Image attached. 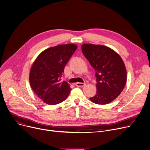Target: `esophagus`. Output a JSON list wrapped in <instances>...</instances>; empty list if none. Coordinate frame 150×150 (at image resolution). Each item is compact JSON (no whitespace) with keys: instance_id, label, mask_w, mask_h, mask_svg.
<instances>
[{"instance_id":"1","label":"esophagus","mask_w":150,"mask_h":150,"mask_svg":"<svg viewBox=\"0 0 150 150\" xmlns=\"http://www.w3.org/2000/svg\"><path fill=\"white\" fill-rule=\"evenodd\" d=\"M75 85L76 86H78V87H83V86L86 85V83H76L75 84Z\"/></svg>"}]
</instances>
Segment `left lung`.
I'll return each instance as SVG.
<instances>
[{
  "label": "left lung",
  "mask_w": 150,
  "mask_h": 150,
  "mask_svg": "<svg viewBox=\"0 0 150 150\" xmlns=\"http://www.w3.org/2000/svg\"><path fill=\"white\" fill-rule=\"evenodd\" d=\"M81 50L96 72L97 92L91 101L98 105L111 103L120 95L127 82L123 60L115 51L104 45L84 44Z\"/></svg>",
  "instance_id": "1"
}]
</instances>
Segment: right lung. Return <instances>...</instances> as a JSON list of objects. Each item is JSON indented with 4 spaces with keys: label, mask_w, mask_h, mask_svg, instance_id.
Wrapping results in <instances>:
<instances>
[{
    "label": "right lung",
    "mask_w": 150,
    "mask_h": 150,
    "mask_svg": "<svg viewBox=\"0 0 150 150\" xmlns=\"http://www.w3.org/2000/svg\"><path fill=\"white\" fill-rule=\"evenodd\" d=\"M77 49L73 44L59 45L43 51L37 57L30 72V84L36 96L49 105L64 101L72 90L61 81L64 67Z\"/></svg>",
    "instance_id": "1"
}]
</instances>
